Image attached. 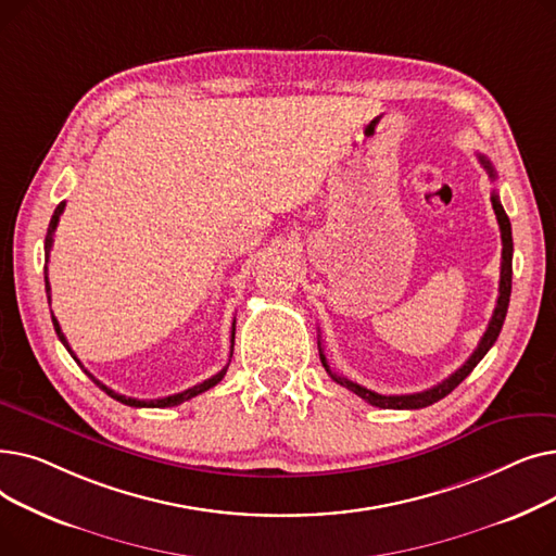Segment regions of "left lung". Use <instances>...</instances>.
Wrapping results in <instances>:
<instances>
[{
  "instance_id": "left-lung-1",
  "label": "left lung",
  "mask_w": 556,
  "mask_h": 556,
  "mask_svg": "<svg viewBox=\"0 0 556 556\" xmlns=\"http://www.w3.org/2000/svg\"><path fill=\"white\" fill-rule=\"evenodd\" d=\"M480 164L486 168L489 178L495 180V170H493V164L484 157V155H478ZM491 204H493V212H495V218H498V225H501V237H503V263H501V286H498V302H495V308H493V315L489 319V327L484 331V336L480 338L476 352L469 356V361H466L455 374H451L446 381L437 383L434 388L430 390H424V392H415V394H378V392H371L354 381H349V378L331 371L329 363H327V356L323 352V344H319L317 340V346H319V361H323L327 374L333 378V381L346 390H352L354 394H358L361 399H365L369 405H376V407H392V410H419V407H426V405H432L440 399H444L446 394H451L466 376H469L476 365L486 356L489 349L493 346V342L498 340L501 336V329H503V323H505V315H507V306H509V295H511V254H514V241H511V223L503 210V204L498 200V193H491Z\"/></svg>"
}]
</instances>
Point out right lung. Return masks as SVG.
Returning <instances> with one entry per match:
<instances>
[{"label": "right lung", "mask_w": 556, "mask_h": 556, "mask_svg": "<svg viewBox=\"0 0 556 556\" xmlns=\"http://www.w3.org/2000/svg\"><path fill=\"white\" fill-rule=\"evenodd\" d=\"M63 210H65V202H61L55 207V212H53V216H51V223H49V229H47V239H45V261H49V252H51V245H53V231H55V227H58V220H61V214H63ZM45 290H47V298H49V304H51V286H49V277H47V263H45ZM51 323H53V329H55V333H58V338H61V342L67 346V352L74 356V352H72V346H70V342H67V338L63 336V331H61V325H58V319L55 317H51ZM233 325H237V319H233ZM233 325H231V352H233ZM231 352H229V358H231ZM74 361L80 365V361L74 356ZM83 367V365H80ZM227 367H229V363L218 371V374H214L212 378H207V381H202V383H198V386H193V388H189V390H185V392H178V394H170V396H164V399H151V401H141V399H132V396H124V394H119V392H114V390H110L108 386H103L101 381H97V378L87 371L85 367H83V371L92 378V381L108 394V396H112L114 401H119V403H124V405H130V407H173V405H180V403H185V401H189V399H193V396H198V394H202V392H207L210 388H214L216 383H220L223 381V376H225V371H227Z\"/></svg>", "instance_id": "1"}]
</instances>
